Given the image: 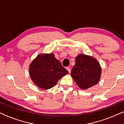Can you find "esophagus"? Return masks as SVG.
Listing matches in <instances>:
<instances>
[{"label": "esophagus", "mask_w": 124, "mask_h": 124, "mask_svg": "<svg viewBox=\"0 0 124 124\" xmlns=\"http://www.w3.org/2000/svg\"><path fill=\"white\" fill-rule=\"evenodd\" d=\"M67 70L68 71V72L69 73H70V72H71L70 68V67H67Z\"/></svg>", "instance_id": "esophagus-1"}]
</instances>
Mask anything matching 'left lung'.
Segmentation results:
<instances>
[{"label":"left lung","mask_w":124,"mask_h":124,"mask_svg":"<svg viewBox=\"0 0 124 124\" xmlns=\"http://www.w3.org/2000/svg\"><path fill=\"white\" fill-rule=\"evenodd\" d=\"M101 74V65L94 57L85 54H79L76 57L71 76L81 89L86 90L97 84Z\"/></svg>","instance_id":"8db88e82"}]
</instances>
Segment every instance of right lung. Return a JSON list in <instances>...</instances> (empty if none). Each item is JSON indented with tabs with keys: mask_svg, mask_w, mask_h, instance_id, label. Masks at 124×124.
Returning <instances> with one entry per match:
<instances>
[{
	"mask_svg": "<svg viewBox=\"0 0 124 124\" xmlns=\"http://www.w3.org/2000/svg\"><path fill=\"white\" fill-rule=\"evenodd\" d=\"M29 74L34 84L40 89L48 90L68 72L55 57L53 53L37 56L29 65Z\"/></svg>",
	"mask_w": 124,
	"mask_h": 124,
	"instance_id": "add662e5",
	"label": "right lung"
}]
</instances>
